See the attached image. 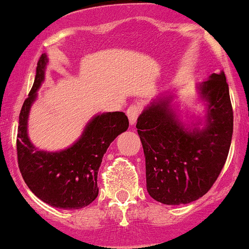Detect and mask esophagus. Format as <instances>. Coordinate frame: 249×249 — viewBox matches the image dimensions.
Returning a JSON list of instances; mask_svg holds the SVG:
<instances>
[{
  "mask_svg": "<svg viewBox=\"0 0 249 249\" xmlns=\"http://www.w3.org/2000/svg\"><path fill=\"white\" fill-rule=\"evenodd\" d=\"M139 114H140V107L138 104H133L128 107L127 116H128V120H129L130 125H133L135 124V121H137Z\"/></svg>",
  "mask_w": 249,
  "mask_h": 249,
  "instance_id": "1",
  "label": "esophagus"
}]
</instances>
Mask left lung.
Segmentation results:
<instances>
[{"label": "left lung", "mask_w": 249, "mask_h": 249, "mask_svg": "<svg viewBox=\"0 0 249 249\" xmlns=\"http://www.w3.org/2000/svg\"><path fill=\"white\" fill-rule=\"evenodd\" d=\"M202 114L179 109L173 92L161 93L137 121L145 156L146 189L163 205L198 200L220 174L231 145L233 115L224 71L196 85Z\"/></svg>", "instance_id": "8db88e82"}]
</instances>
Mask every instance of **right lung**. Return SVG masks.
<instances>
[{"label": "right lung", "mask_w": 249, "mask_h": 249, "mask_svg": "<svg viewBox=\"0 0 249 249\" xmlns=\"http://www.w3.org/2000/svg\"><path fill=\"white\" fill-rule=\"evenodd\" d=\"M48 56L42 54L36 68L34 86L19 115L18 163L31 191L47 205L61 209H80L97 198V178L103 156L112 142L127 130L124 112H99L83 128L78 139L58 151L36 147L28 132L31 107L46 77Z\"/></svg>", "instance_id": "right-lung-1"}]
</instances>
